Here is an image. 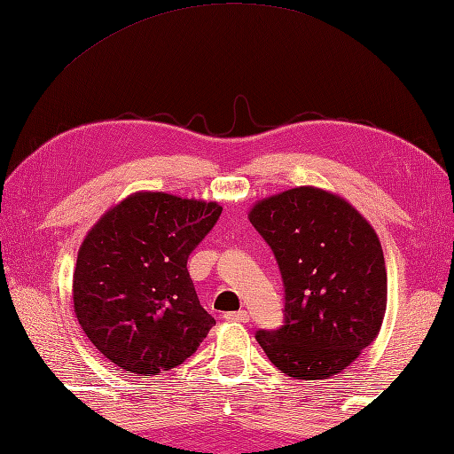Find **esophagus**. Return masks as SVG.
Returning <instances> with one entry per match:
<instances>
[{
    "mask_svg": "<svg viewBox=\"0 0 454 454\" xmlns=\"http://www.w3.org/2000/svg\"><path fill=\"white\" fill-rule=\"evenodd\" d=\"M226 320L230 322H249V312L247 310H238V312H226Z\"/></svg>",
    "mask_w": 454,
    "mask_h": 454,
    "instance_id": "esophagus-1",
    "label": "esophagus"
}]
</instances>
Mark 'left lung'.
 Instances as JSON below:
<instances>
[{
    "label": "left lung",
    "mask_w": 454,
    "mask_h": 454,
    "mask_svg": "<svg viewBox=\"0 0 454 454\" xmlns=\"http://www.w3.org/2000/svg\"><path fill=\"white\" fill-rule=\"evenodd\" d=\"M272 247L286 287L284 326L257 332L270 363L294 380H330L378 338L387 307L381 243L340 193L299 185L247 213Z\"/></svg>",
    "instance_id": "8db88e82"
}]
</instances>
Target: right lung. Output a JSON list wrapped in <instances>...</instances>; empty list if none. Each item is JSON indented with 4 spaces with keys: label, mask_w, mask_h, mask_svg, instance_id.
<instances>
[{
    "label": "right lung",
    "mask_w": 454,
    "mask_h": 454,
    "mask_svg": "<svg viewBox=\"0 0 454 454\" xmlns=\"http://www.w3.org/2000/svg\"><path fill=\"white\" fill-rule=\"evenodd\" d=\"M220 213L216 201L142 190L88 230L73 274L74 315L113 364L157 376L207 338L215 318L200 305L188 257Z\"/></svg>",
    "instance_id": "add662e5"
}]
</instances>
